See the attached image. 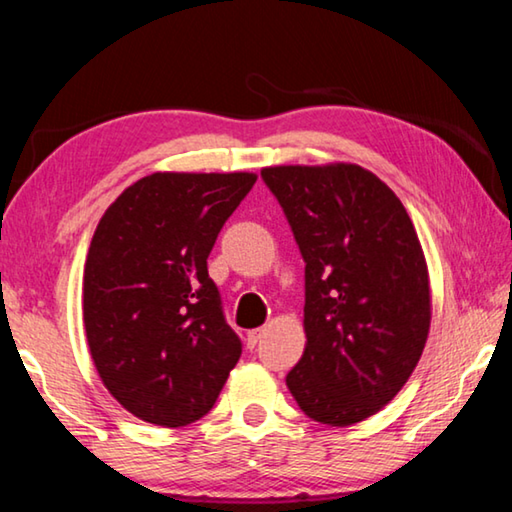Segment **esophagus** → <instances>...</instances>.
I'll list each match as a JSON object with an SVG mask.
<instances>
[{
	"label": "esophagus",
	"mask_w": 512,
	"mask_h": 512,
	"mask_svg": "<svg viewBox=\"0 0 512 512\" xmlns=\"http://www.w3.org/2000/svg\"><path fill=\"white\" fill-rule=\"evenodd\" d=\"M264 337V328H255V330H248V344L255 346L259 339Z\"/></svg>",
	"instance_id": "esophagus-1"
}]
</instances>
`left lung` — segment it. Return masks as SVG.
Instances as JSON below:
<instances>
[{
	"mask_svg": "<svg viewBox=\"0 0 512 512\" xmlns=\"http://www.w3.org/2000/svg\"><path fill=\"white\" fill-rule=\"evenodd\" d=\"M262 177L305 259V351L287 387L307 417L364 421L401 392L431 330L424 250L403 202L358 164Z\"/></svg>",
	"mask_w": 512,
	"mask_h": 512,
	"instance_id": "obj_1",
	"label": "left lung"
}]
</instances>
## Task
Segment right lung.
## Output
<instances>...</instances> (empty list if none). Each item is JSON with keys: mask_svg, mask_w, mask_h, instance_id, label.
Listing matches in <instances>:
<instances>
[{"mask_svg": "<svg viewBox=\"0 0 512 512\" xmlns=\"http://www.w3.org/2000/svg\"><path fill=\"white\" fill-rule=\"evenodd\" d=\"M255 173H152L100 218L84 266V328L104 387L148 424L205 417L241 358L207 257Z\"/></svg>", "mask_w": 512, "mask_h": 512, "instance_id": "add662e5", "label": "right lung"}]
</instances>
